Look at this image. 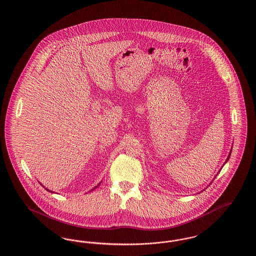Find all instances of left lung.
<instances>
[{
	"label": "left lung",
	"instance_id": "obj_1",
	"mask_svg": "<svg viewBox=\"0 0 256 256\" xmlns=\"http://www.w3.org/2000/svg\"><path fill=\"white\" fill-rule=\"evenodd\" d=\"M230 155H228V159H226V161H228V158H230Z\"/></svg>",
	"mask_w": 256,
	"mask_h": 256
}]
</instances>
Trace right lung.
<instances>
[{
  "instance_id": "add662e5",
  "label": "right lung",
  "mask_w": 256,
  "mask_h": 256,
  "mask_svg": "<svg viewBox=\"0 0 256 256\" xmlns=\"http://www.w3.org/2000/svg\"><path fill=\"white\" fill-rule=\"evenodd\" d=\"M48 192H50V190H48Z\"/></svg>"
}]
</instances>
